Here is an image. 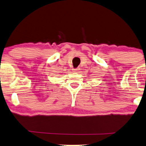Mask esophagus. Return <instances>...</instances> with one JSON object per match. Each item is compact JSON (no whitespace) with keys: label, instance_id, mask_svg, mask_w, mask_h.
<instances>
[{"label":"esophagus","instance_id":"34e87169","mask_svg":"<svg viewBox=\"0 0 146 146\" xmlns=\"http://www.w3.org/2000/svg\"><path fill=\"white\" fill-rule=\"evenodd\" d=\"M72 70H73V72H78V71L79 68H73Z\"/></svg>","mask_w":146,"mask_h":146}]
</instances>
